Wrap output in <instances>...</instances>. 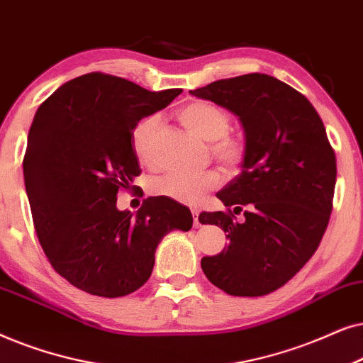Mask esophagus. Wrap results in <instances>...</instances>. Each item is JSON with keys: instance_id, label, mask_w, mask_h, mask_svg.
Here are the masks:
<instances>
[{"instance_id": "34e87169", "label": "esophagus", "mask_w": 363, "mask_h": 363, "mask_svg": "<svg viewBox=\"0 0 363 363\" xmlns=\"http://www.w3.org/2000/svg\"><path fill=\"white\" fill-rule=\"evenodd\" d=\"M192 217H194V225L201 227V219H199V211H192Z\"/></svg>"}]
</instances>
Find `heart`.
<instances>
[{
	"label": "heart",
	"instance_id": "heart-1",
	"mask_svg": "<svg viewBox=\"0 0 363 363\" xmlns=\"http://www.w3.org/2000/svg\"><path fill=\"white\" fill-rule=\"evenodd\" d=\"M181 123L202 141L211 143V152L227 169L239 167L244 161L245 146L238 138L227 136L230 129V116L219 106L197 101L179 111ZM159 125L157 116H147L139 121L133 129V151L139 161H151V139ZM220 184V176L216 171L202 172H166L154 177L149 191L154 196L167 197L181 204L194 206L201 202L209 191Z\"/></svg>",
	"mask_w": 363,
	"mask_h": 363
}]
</instances>
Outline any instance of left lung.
I'll return each mask as SVG.
<instances>
[{"label": "left lung", "mask_w": 363, "mask_h": 363, "mask_svg": "<svg viewBox=\"0 0 363 363\" xmlns=\"http://www.w3.org/2000/svg\"><path fill=\"white\" fill-rule=\"evenodd\" d=\"M238 116L245 156L217 197L242 211L202 212L201 224L225 232L229 245L202 257L206 277L235 297H260L287 284L315 252L332 212L335 154L306 96L269 74L219 79L189 91Z\"/></svg>", "instance_id": "1"}]
</instances>
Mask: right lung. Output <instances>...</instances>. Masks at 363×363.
Instances as JSON below:
<instances>
[{"label": "right lung", "instance_id": "obj_1", "mask_svg": "<svg viewBox=\"0 0 363 363\" xmlns=\"http://www.w3.org/2000/svg\"><path fill=\"white\" fill-rule=\"evenodd\" d=\"M181 93L89 72L38 108L23 161L33 222L52 267L81 291L109 298L138 291L164 235L192 227L191 211L167 197H147L136 214L116 206L141 174L134 125Z\"/></svg>", "mask_w": 363, "mask_h": 363}]
</instances>
